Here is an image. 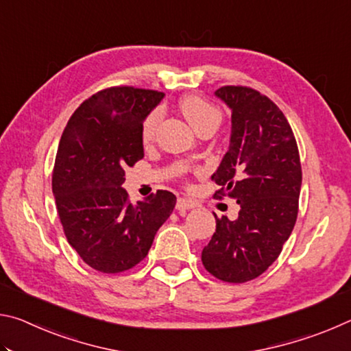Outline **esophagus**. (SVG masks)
<instances>
[{"mask_svg":"<svg viewBox=\"0 0 351 351\" xmlns=\"http://www.w3.org/2000/svg\"><path fill=\"white\" fill-rule=\"evenodd\" d=\"M193 207H195L193 201H190V199H187V198H178V201H176V209L180 210V212L193 209Z\"/></svg>","mask_w":351,"mask_h":351,"instance_id":"1","label":"esophagus"}]
</instances>
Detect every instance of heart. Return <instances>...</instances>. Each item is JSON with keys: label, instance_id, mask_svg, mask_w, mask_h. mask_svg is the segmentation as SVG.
Wrapping results in <instances>:
<instances>
[{"label": "heart", "instance_id": "1", "mask_svg": "<svg viewBox=\"0 0 351 351\" xmlns=\"http://www.w3.org/2000/svg\"><path fill=\"white\" fill-rule=\"evenodd\" d=\"M180 108L184 117L187 119L189 123L197 133L207 127L218 128L219 123H221V111H219L215 105L209 104L207 100L199 96H187L181 99ZM159 117H161V112L158 110L152 111L150 114L145 117V121L141 127V139L144 144H148V142L153 139Z\"/></svg>", "mask_w": 351, "mask_h": 351}]
</instances>
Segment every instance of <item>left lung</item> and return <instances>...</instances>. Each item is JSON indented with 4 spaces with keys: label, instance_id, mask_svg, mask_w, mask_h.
I'll use <instances>...</instances> for the list:
<instances>
[{
    "label": "left lung",
    "instance_id": "8db88e82",
    "mask_svg": "<svg viewBox=\"0 0 351 351\" xmlns=\"http://www.w3.org/2000/svg\"><path fill=\"white\" fill-rule=\"evenodd\" d=\"M232 111L228 152L212 180L240 204L239 218L217 219L201 260L223 282L243 283L274 263L293 232L302 186L299 148L280 108L246 86L215 91Z\"/></svg>",
    "mask_w": 351,
    "mask_h": 351
}]
</instances>
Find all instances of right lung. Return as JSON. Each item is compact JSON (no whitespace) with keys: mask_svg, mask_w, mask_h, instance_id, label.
<instances>
[{"mask_svg":"<svg viewBox=\"0 0 351 351\" xmlns=\"http://www.w3.org/2000/svg\"><path fill=\"white\" fill-rule=\"evenodd\" d=\"M164 93L108 88L74 111L58 144L52 193L68 243L88 266L106 274L145 258L176 197L158 190L132 204L125 167L144 158L141 127Z\"/></svg>","mask_w":351,"mask_h":351,"instance_id":"obj_1","label":"right lung"}]
</instances>
